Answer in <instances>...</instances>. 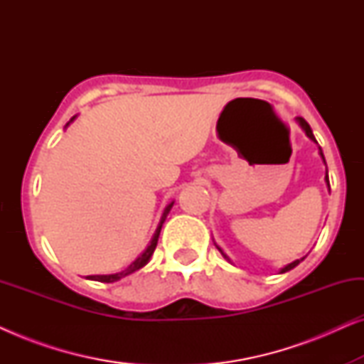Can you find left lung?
I'll return each instance as SVG.
<instances>
[{
  "instance_id": "obj_1",
  "label": "left lung",
  "mask_w": 364,
  "mask_h": 364,
  "mask_svg": "<svg viewBox=\"0 0 364 364\" xmlns=\"http://www.w3.org/2000/svg\"><path fill=\"white\" fill-rule=\"evenodd\" d=\"M296 121L298 122H300V126L303 127V131H305L306 132V136L308 137H310L311 139V141H315L316 142V139H315V136H313V132H311V127H310V124H308L306 121H305V119H303V117H296ZM318 144V142H316ZM320 156H321V159H323V161H325V156H323V152H321V149H320ZM326 164V162H325ZM325 181H326V183H328V187H330V181H328V171H326V177H325ZM218 250H220V248H218ZM222 252V250H220ZM222 255L223 257H225L227 258V260H228V257L225 255V253H223L222 252ZM301 260H303V258H301ZM301 260H295V262H291L290 263V265H287L285 268H282V272L280 273H285V272H288V270H291V268H295L296 265H298V263H300Z\"/></svg>"
}]
</instances>
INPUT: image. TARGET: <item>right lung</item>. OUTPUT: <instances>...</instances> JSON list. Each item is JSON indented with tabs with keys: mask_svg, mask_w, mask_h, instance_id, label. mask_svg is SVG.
Returning a JSON list of instances; mask_svg holds the SVG:
<instances>
[{
	"mask_svg": "<svg viewBox=\"0 0 364 364\" xmlns=\"http://www.w3.org/2000/svg\"><path fill=\"white\" fill-rule=\"evenodd\" d=\"M73 119H74V117H73ZM73 119H71V121H73ZM68 124H69V122H68ZM172 205H173V202H172V203H168V205L166 207V210H164L162 220H161V223H159V227H157L156 233H154V238H152L151 245H149V247L146 248V252H144L141 257H137L136 260H134V262L131 263V265H129V267L126 268V270H122V272H119V273H114V275H91V277H87L89 280H96V282H102V283H112V282L121 280V278H124V277L131 275V273H134L136 270H139V268H142L144 265H146V263H147L149 260H151V257H152L154 250H156V247H157V240H159V235H161L162 223H164V220H166L167 213L171 212Z\"/></svg>",
	"mask_w": 364,
	"mask_h": 364,
	"instance_id": "right-lung-1",
	"label": "right lung"
}]
</instances>
